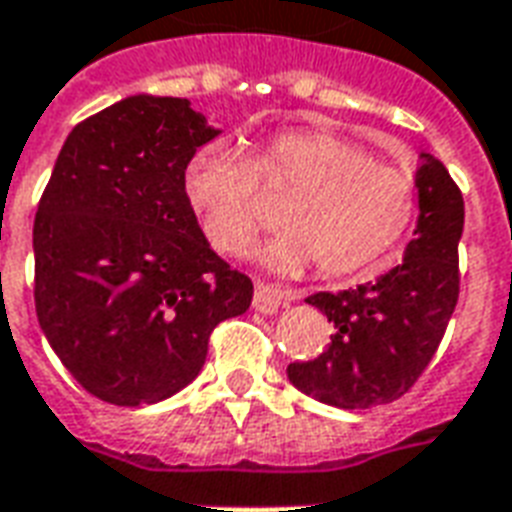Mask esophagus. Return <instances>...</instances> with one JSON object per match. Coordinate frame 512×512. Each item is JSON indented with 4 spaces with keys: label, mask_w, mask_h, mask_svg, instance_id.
I'll return each mask as SVG.
<instances>
[{
    "label": "esophagus",
    "mask_w": 512,
    "mask_h": 512,
    "mask_svg": "<svg viewBox=\"0 0 512 512\" xmlns=\"http://www.w3.org/2000/svg\"><path fill=\"white\" fill-rule=\"evenodd\" d=\"M295 298H298V295H295L293 290H279V287L266 285V282H257L252 306H255V312L274 314L279 312V306L287 304V301H295Z\"/></svg>",
    "instance_id": "esophagus-1"
}]
</instances>
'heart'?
Returning a JSON list of instances; mask_svg holds the SVG:
<instances>
[{
  "mask_svg": "<svg viewBox=\"0 0 512 512\" xmlns=\"http://www.w3.org/2000/svg\"><path fill=\"white\" fill-rule=\"evenodd\" d=\"M257 192H293L279 214L285 230L263 249L279 271L312 260L323 276L363 271L399 244L418 211L410 173L377 162L339 132H274L252 157L227 140H208L184 165L187 203L219 255H244L260 236L266 217Z\"/></svg>",
  "mask_w": 512,
  "mask_h": 512,
  "instance_id": "1",
  "label": "heart"
}]
</instances>
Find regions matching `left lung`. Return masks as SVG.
<instances>
[{
	"instance_id": "1",
	"label": "left lung",
	"mask_w": 512,
	"mask_h": 512,
	"mask_svg": "<svg viewBox=\"0 0 512 512\" xmlns=\"http://www.w3.org/2000/svg\"><path fill=\"white\" fill-rule=\"evenodd\" d=\"M418 227L404 263L377 282L314 293L333 323L331 344L312 361L287 366L295 388L339 410H369L401 399L426 372L458 301V241L464 198L448 168L420 154Z\"/></svg>"
}]
</instances>
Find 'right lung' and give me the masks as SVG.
<instances>
[{"instance_id": "obj_1", "label": "right lung", "mask_w": 512, "mask_h": 512, "mask_svg": "<svg viewBox=\"0 0 512 512\" xmlns=\"http://www.w3.org/2000/svg\"><path fill=\"white\" fill-rule=\"evenodd\" d=\"M181 97L135 94L75 127L34 217V306L83 391L119 407L170 399L208 336L252 304V279L206 244L184 195L217 138Z\"/></svg>"}]
</instances>
